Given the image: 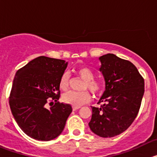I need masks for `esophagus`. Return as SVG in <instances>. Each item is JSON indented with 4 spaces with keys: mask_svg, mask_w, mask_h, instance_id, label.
I'll list each match as a JSON object with an SVG mask.
<instances>
[{
    "mask_svg": "<svg viewBox=\"0 0 157 157\" xmlns=\"http://www.w3.org/2000/svg\"><path fill=\"white\" fill-rule=\"evenodd\" d=\"M81 107H76V106H73L72 107V109H73V111H76L78 110V109H79Z\"/></svg>",
    "mask_w": 157,
    "mask_h": 157,
    "instance_id": "1",
    "label": "esophagus"
}]
</instances>
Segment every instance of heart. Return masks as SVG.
I'll list each match as a JSON object with an SVG mask.
<instances>
[{"label": "heart", "mask_w": 157, "mask_h": 157, "mask_svg": "<svg viewBox=\"0 0 157 157\" xmlns=\"http://www.w3.org/2000/svg\"><path fill=\"white\" fill-rule=\"evenodd\" d=\"M76 74L82 79L84 80V82L82 86V90H87L92 92L94 94H99L103 90V82L101 80L94 78V72L86 66H81L75 70ZM70 80L69 76L67 73H63L59 78V86L60 90L65 91L69 87ZM90 94L87 90L75 92V91H70L63 94V101L64 103L68 104L72 106L79 107L84 104L87 103L90 101Z\"/></svg>", "instance_id": "heart-1"}]
</instances>
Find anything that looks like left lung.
<instances>
[{"instance_id": "8db88e82", "label": "left lung", "mask_w": 157, "mask_h": 157, "mask_svg": "<svg viewBox=\"0 0 157 157\" xmlns=\"http://www.w3.org/2000/svg\"><path fill=\"white\" fill-rule=\"evenodd\" d=\"M100 71L105 80V91L100 108H92L89 123L94 134L112 138L122 134L138 116L145 92V82L131 62L112 53L99 58Z\"/></svg>"}]
</instances>
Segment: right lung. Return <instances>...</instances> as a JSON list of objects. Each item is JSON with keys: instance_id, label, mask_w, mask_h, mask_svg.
Instances as JSON below:
<instances>
[{"instance_id": "1", "label": "right lung", "mask_w": 157, "mask_h": 157, "mask_svg": "<svg viewBox=\"0 0 157 157\" xmlns=\"http://www.w3.org/2000/svg\"><path fill=\"white\" fill-rule=\"evenodd\" d=\"M67 66L63 59L41 56L16 72L9 105L19 127L30 138L50 141L63 131L72 112L70 105L58 101L59 78ZM52 100L55 103L48 109Z\"/></svg>"}]
</instances>
